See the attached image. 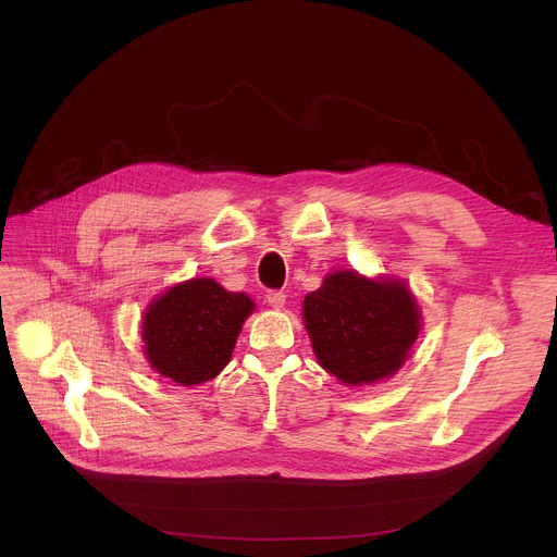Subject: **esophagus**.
I'll list each match as a JSON object with an SVG mask.
<instances>
[{
  "mask_svg": "<svg viewBox=\"0 0 557 557\" xmlns=\"http://www.w3.org/2000/svg\"><path fill=\"white\" fill-rule=\"evenodd\" d=\"M267 301H269L271 308L280 310V308H284V304H286V295H284L282 290H269V293H267Z\"/></svg>",
  "mask_w": 557,
  "mask_h": 557,
  "instance_id": "esophagus-1",
  "label": "esophagus"
}]
</instances>
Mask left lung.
Masks as SVG:
<instances>
[{"label":"left lung","instance_id":"8db88e82","mask_svg":"<svg viewBox=\"0 0 557 557\" xmlns=\"http://www.w3.org/2000/svg\"><path fill=\"white\" fill-rule=\"evenodd\" d=\"M419 306L401 282L339 271L304 299L306 331L322 368L348 385L394 374L419 335Z\"/></svg>","mask_w":557,"mask_h":557}]
</instances>
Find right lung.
<instances>
[{
	"instance_id": "obj_1",
	"label": "right lung",
	"mask_w": 557,
	"mask_h": 557,
	"mask_svg": "<svg viewBox=\"0 0 557 557\" xmlns=\"http://www.w3.org/2000/svg\"><path fill=\"white\" fill-rule=\"evenodd\" d=\"M251 310L245 293H228L209 277L178 284L145 312V355L181 385L209 381L228 363Z\"/></svg>"
}]
</instances>
